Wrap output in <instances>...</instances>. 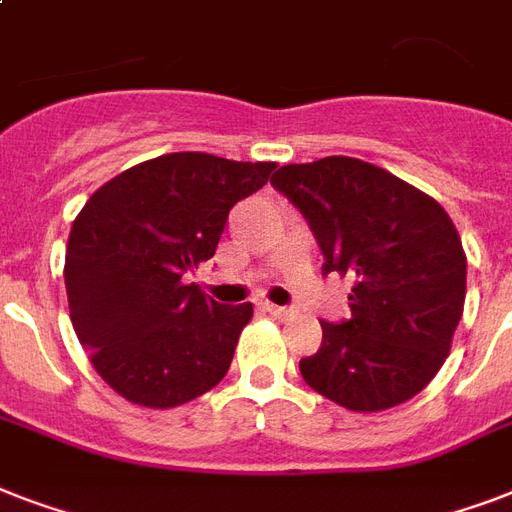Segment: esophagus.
I'll return each instance as SVG.
<instances>
[{"label": "esophagus", "instance_id": "obj_1", "mask_svg": "<svg viewBox=\"0 0 512 512\" xmlns=\"http://www.w3.org/2000/svg\"><path fill=\"white\" fill-rule=\"evenodd\" d=\"M265 311L271 313V316H276V319H292V316H295L292 308H284V305H273V303H265Z\"/></svg>", "mask_w": 512, "mask_h": 512}]
</instances>
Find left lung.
Segmentation results:
<instances>
[{
	"label": "left lung",
	"mask_w": 512,
	"mask_h": 512,
	"mask_svg": "<svg viewBox=\"0 0 512 512\" xmlns=\"http://www.w3.org/2000/svg\"><path fill=\"white\" fill-rule=\"evenodd\" d=\"M324 252V276L356 279L350 319L321 321L303 380L350 412L417 396L444 366L465 305L468 260L436 199L350 156L287 164L271 177Z\"/></svg>",
	"instance_id": "left-lung-1"
}]
</instances>
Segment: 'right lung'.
<instances>
[{"label": "right lung", "mask_w": 512, "mask_h": 512, "mask_svg": "<svg viewBox=\"0 0 512 512\" xmlns=\"http://www.w3.org/2000/svg\"><path fill=\"white\" fill-rule=\"evenodd\" d=\"M273 170L164 154L100 185L76 215L63 268L71 324L119 396L172 409L223 380L252 303H215L185 273L215 255L233 204Z\"/></svg>", "instance_id": "obj_1"}]
</instances>
